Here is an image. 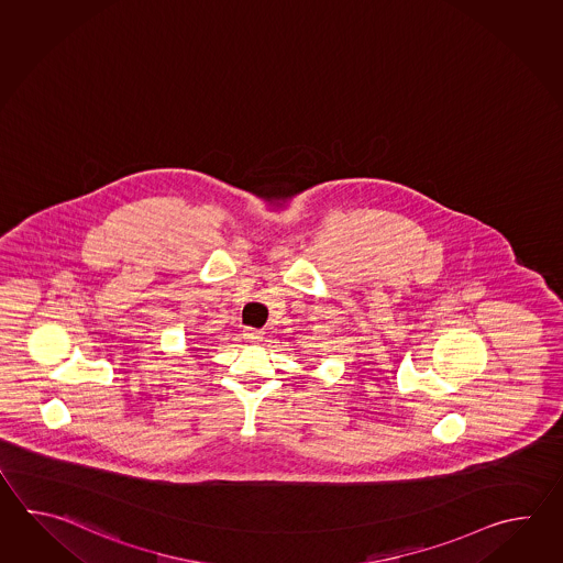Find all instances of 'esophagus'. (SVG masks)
I'll use <instances>...</instances> for the list:
<instances>
[{
	"mask_svg": "<svg viewBox=\"0 0 563 563\" xmlns=\"http://www.w3.org/2000/svg\"><path fill=\"white\" fill-rule=\"evenodd\" d=\"M262 335H264V332H262V330H255V328H245V330H243V338L250 340V342H260Z\"/></svg>",
	"mask_w": 563,
	"mask_h": 563,
	"instance_id": "34e87169",
	"label": "esophagus"
}]
</instances>
